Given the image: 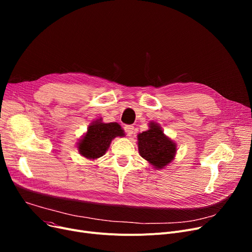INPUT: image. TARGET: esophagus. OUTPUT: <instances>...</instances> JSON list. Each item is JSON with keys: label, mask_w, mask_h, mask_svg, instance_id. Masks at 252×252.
<instances>
[{"label": "esophagus", "mask_w": 252, "mask_h": 252, "mask_svg": "<svg viewBox=\"0 0 252 252\" xmlns=\"http://www.w3.org/2000/svg\"><path fill=\"white\" fill-rule=\"evenodd\" d=\"M125 131H126L127 136H131L134 134V126H125Z\"/></svg>", "instance_id": "34e87169"}]
</instances>
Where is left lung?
<instances>
[{"label":"left lung","mask_w":252,"mask_h":252,"mask_svg":"<svg viewBox=\"0 0 252 252\" xmlns=\"http://www.w3.org/2000/svg\"><path fill=\"white\" fill-rule=\"evenodd\" d=\"M149 127L138 135L140 155L155 168H163L174 159L176 144L163 134L158 124L151 123Z\"/></svg>","instance_id":"left-lung-1"}]
</instances>
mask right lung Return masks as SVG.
Instances as JSON below:
<instances>
[{
	"instance_id": "right-lung-1",
	"label": "right lung",
	"mask_w": 252,
	"mask_h": 252,
	"mask_svg": "<svg viewBox=\"0 0 252 252\" xmlns=\"http://www.w3.org/2000/svg\"><path fill=\"white\" fill-rule=\"evenodd\" d=\"M125 133L117 123L104 124L101 119L92 123L87 134L78 143V152L88 159H96L105 154L115 137H124Z\"/></svg>"
}]
</instances>
